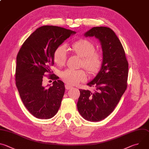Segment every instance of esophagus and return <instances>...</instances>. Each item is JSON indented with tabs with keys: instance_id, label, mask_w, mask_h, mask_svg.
Returning a JSON list of instances; mask_svg holds the SVG:
<instances>
[{
	"instance_id": "34e87169",
	"label": "esophagus",
	"mask_w": 149,
	"mask_h": 149,
	"mask_svg": "<svg viewBox=\"0 0 149 149\" xmlns=\"http://www.w3.org/2000/svg\"><path fill=\"white\" fill-rule=\"evenodd\" d=\"M65 88H66V90H70L71 88H72V86H70V85H68V84H66L65 86Z\"/></svg>"
}]
</instances>
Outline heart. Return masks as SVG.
<instances>
[{
	"instance_id": "1",
	"label": "heart",
	"mask_w": 149,
	"mask_h": 149,
	"mask_svg": "<svg viewBox=\"0 0 149 149\" xmlns=\"http://www.w3.org/2000/svg\"><path fill=\"white\" fill-rule=\"evenodd\" d=\"M72 51L82 58L81 65L90 75L96 74L102 65V56L101 53L95 52V47L86 39L78 40L72 45ZM67 59V51L64 45L56 48L54 53V61L59 67L65 65ZM62 79L70 85H75L86 79V74L83 70L67 69L62 72Z\"/></svg>"
}]
</instances>
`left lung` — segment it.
Here are the masks:
<instances>
[{"instance_id":"1","label":"left lung","mask_w":149,"mask_h":149,"mask_svg":"<svg viewBox=\"0 0 149 149\" xmlns=\"http://www.w3.org/2000/svg\"><path fill=\"white\" fill-rule=\"evenodd\" d=\"M84 36H94L100 42L102 65L96 76L87 84L95 87L94 91L79 90L77 109L85 120L97 122L113 111L124 93L129 64L121 43L110 28L94 27Z\"/></svg>"}]
</instances>
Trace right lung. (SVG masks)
<instances>
[{
    "mask_svg": "<svg viewBox=\"0 0 149 149\" xmlns=\"http://www.w3.org/2000/svg\"><path fill=\"white\" fill-rule=\"evenodd\" d=\"M76 32L55 26L36 29L24 42L16 57V86L25 107L34 117L49 119L58 112L65 92L61 80L52 86L42 84L46 72L51 73L54 53L57 47ZM51 79H56L51 75Z\"/></svg>",
    "mask_w": 149,
    "mask_h": 149,
    "instance_id": "1",
    "label": "right lung"
}]
</instances>
